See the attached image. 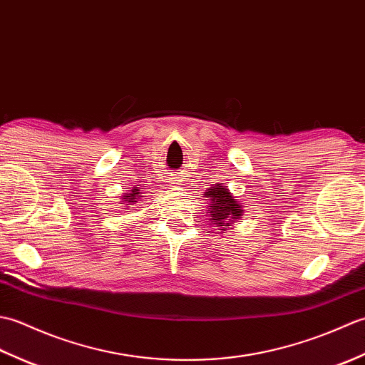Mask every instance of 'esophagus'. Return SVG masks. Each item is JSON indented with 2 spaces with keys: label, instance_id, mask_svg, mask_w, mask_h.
<instances>
[{
  "label": "esophagus",
  "instance_id": "1",
  "mask_svg": "<svg viewBox=\"0 0 365 365\" xmlns=\"http://www.w3.org/2000/svg\"><path fill=\"white\" fill-rule=\"evenodd\" d=\"M180 180H178V177H173L170 178V183H178Z\"/></svg>",
  "mask_w": 365,
  "mask_h": 365
}]
</instances>
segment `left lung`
Listing matches in <instances>:
<instances>
[{
    "label": "left lung",
    "instance_id": "8db88e82",
    "mask_svg": "<svg viewBox=\"0 0 365 365\" xmlns=\"http://www.w3.org/2000/svg\"><path fill=\"white\" fill-rule=\"evenodd\" d=\"M202 196L210 200L207 215L210 216L213 227H218V230H227L235 221L243 218L245 205L240 204L224 183H216L215 187L212 185V188H208Z\"/></svg>",
    "mask_w": 365,
    "mask_h": 365
}]
</instances>
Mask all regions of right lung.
Masks as SVG:
<instances>
[{"label": "right lung", "instance_id": "add662e5", "mask_svg": "<svg viewBox=\"0 0 365 365\" xmlns=\"http://www.w3.org/2000/svg\"><path fill=\"white\" fill-rule=\"evenodd\" d=\"M139 192H141V191L138 190V187H133L130 192H125V195L120 197L122 202L125 205H133L135 202H138L139 197H143V196H139Z\"/></svg>", "mask_w": 365, "mask_h": 365}]
</instances>
